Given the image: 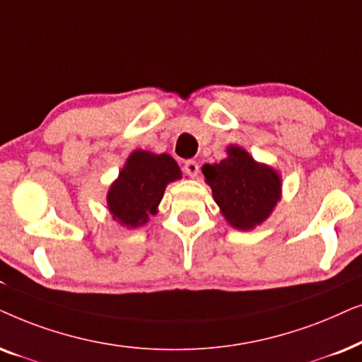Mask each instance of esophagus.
Returning <instances> with one entry per match:
<instances>
[{
	"label": "esophagus",
	"mask_w": 362,
	"mask_h": 362,
	"mask_svg": "<svg viewBox=\"0 0 362 362\" xmlns=\"http://www.w3.org/2000/svg\"><path fill=\"white\" fill-rule=\"evenodd\" d=\"M184 172H185L189 177L195 178L197 173H199V163H197L195 160H187L185 165H184Z\"/></svg>",
	"instance_id": "obj_1"
}]
</instances>
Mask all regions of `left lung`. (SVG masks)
Here are the masks:
<instances>
[{
  "label": "left lung",
  "instance_id": "8db88e82",
  "mask_svg": "<svg viewBox=\"0 0 362 362\" xmlns=\"http://www.w3.org/2000/svg\"><path fill=\"white\" fill-rule=\"evenodd\" d=\"M226 153L228 157L218 163H205L202 172L225 220L237 230H253L279 202L281 178L242 147L230 146Z\"/></svg>",
  "mask_w": 362,
  "mask_h": 362
}]
</instances>
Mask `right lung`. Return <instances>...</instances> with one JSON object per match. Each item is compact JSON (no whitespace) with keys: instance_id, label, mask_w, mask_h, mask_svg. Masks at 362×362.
Returning a JSON list of instances; mask_svg holds the SVG:
<instances>
[{"instance_id":"right-lung-1","label":"right lung","mask_w":362,"mask_h":362,"mask_svg":"<svg viewBox=\"0 0 362 362\" xmlns=\"http://www.w3.org/2000/svg\"><path fill=\"white\" fill-rule=\"evenodd\" d=\"M178 178L182 172L170 156L134 151L107 192L110 215L127 228L146 225L157 214L165 187Z\"/></svg>"}]
</instances>
